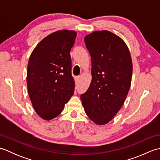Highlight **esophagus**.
Instances as JSON below:
<instances>
[{"label":"esophagus","mask_w":160,"mask_h":160,"mask_svg":"<svg viewBox=\"0 0 160 160\" xmlns=\"http://www.w3.org/2000/svg\"><path fill=\"white\" fill-rule=\"evenodd\" d=\"M80 76H76V78H75V82H76V84H78V82H79L80 81Z\"/></svg>","instance_id":"1"}]
</instances>
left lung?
Masks as SVG:
<instances>
[{
    "mask_svg": "<svg viewBox=\"0 0 160 160\" xmlns=\"http://www.w3.org/2000/svg\"><path fill=\"white\" fill-rule=\"evenodd\" d=\"M92 80L80 99L86 114L98 125L107 124L120 109L131 87L132 64L128 47L107 30L88 34Z\"/></svg>",
    "mask_w": 160,
    "mask_h": 160,
    "instance_id": "obj_1",
    "label": "left lung"
}]
</instances>
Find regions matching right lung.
<instances>
[{"label":"right lung","instance_id":"add662e5","mask_svg":"<svg viewBox=\"0 0 160 160\" xmlns=\"http://www.w3.org/2000/svg\"><path fill=\"white\" fill-rule=\"evenodd\" d=\"M77 33L61 30L40 41L29 57L27 84L33 108L40 117L50 120L60 115L73 96L70 51Z\"/></svg>","mask_w":160,"mask_h":160}]
</instances>
